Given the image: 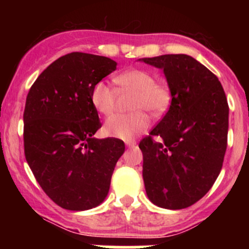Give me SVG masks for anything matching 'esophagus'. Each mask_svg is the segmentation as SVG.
Wrapping results in <instances>:
<instances>
[{"label": "esophagus", "instance_id": "1", "mask_svg": "<svg viewBox=\"0 0 249 249\" xmlns=\"http://www.w3.org/2000/svg\"><path fill=\"white\" fill-rule=\"evenodd\" d=\"M126 145L127 147H135V145H136V141L135 140H129V141H126Z\"/></svg>", "mask_w": 249, "mask_h": 249}]
</instances>
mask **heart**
Returning a JSON list of instances; mask_svg holds the SVG:
<instances>
[{"label": "heart", "mask_w": 249, "mask_h": 249, "mask_svg": "<svg viewBox=\"0 0 249 249\" xmlns=\"http://www.w3.org/2000/svg\"><path fill=\"white\" fill-rule=\"evenodd\" d=\"M115 82L124 89L135 91L130 114H114L105 124V132L110 137L131 140L149 127L152 113L160 117L169 109L172 94L169 85L161 80H154V74L147 70L132 69L115 78ZM92 107L104 115L114 110L115 94L106 82L95 83L90 92Z\"/></svg>", "instance_id": "1"}]
</instances>
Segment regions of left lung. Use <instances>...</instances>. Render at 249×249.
Returning a JSON list of instances; mask_svg holds the SVG:
<instances>
[{
  "label": "left lung",
  "instance_id": "1",
  "mask_svg": "<svg viewBox=\"0 0 249 249\" xmlns=\"http://www.w3.org/2000/svg\"><path fill=\"white\" fill-rule=\"evenodd\" d=\"M164 70L171 106L141 140L143 180L153 203L182 210L207 194L224 161L229 106L224 89L207 67L185 54L143 57ZM160 140L155 141L154 137Z\"/></svg>",
  "mask_w": 249,
  "mask_h": 249
}]
</instances>
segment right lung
<instances>
[{
	"instance_id": "add662e5",
	"label": "right lung",
	"mask_w": 249,
	"mask_h": 249,
	"mask_svg": "<svg viewBox=\"0 0 249 249\" xmlns=\"http://www.w3.org/2000/svg\"><path fill=\"white\" fill-rule=\"evenodd\" d=\"M115 69L109 57L70 53L50 64L27 94L25 158L43 192L65 210H89L104 201L125 150L122 140L94 137L101 122L90 92Z\"/></svg>"
}]
</instances>
